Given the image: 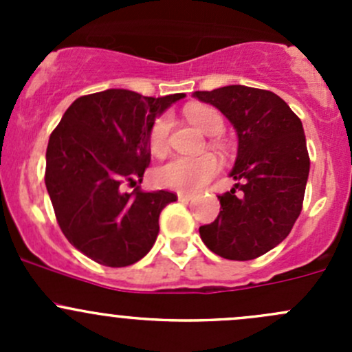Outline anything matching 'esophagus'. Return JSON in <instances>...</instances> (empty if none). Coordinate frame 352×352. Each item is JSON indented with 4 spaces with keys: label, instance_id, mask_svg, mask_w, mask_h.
Instances as JSON below:
<instances>
[{
    "label": "esophagus",
    "instance_id": "34e87169",
    "mask_svg": "<svg viewBox=\"0 0 352 352\" xmlns=\"http://www.w3.org/2000/svg\"><path fill=\"white\" fill-rule=\"evenodd\" d=\"M177 197H179V201H182V202H189V201H192V199H194V194H190V192H177Z\"/></svg>",
    "mask_w": 352,
    "mask_h": 352
}]
</instances>
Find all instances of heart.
I'll list each match as a JSON object with an SVG mask.
<instances>
[{
  "mask_svg": "<svg viewBox=\"0 0 352 352\" xmlns=\"http://www.w3.org/2000/svg\"><path fill=\"white\" fill-rule=\"evenodd\" d=\"M190 122L208 136H216L223 131L225 122L218 110L211 107H190L187 110ZM172 129V119L162 116L156 119L150 133V150L155 155H163L168 146V134ZM219 170V160L214 155H201L194 158L177 156L160 166L155 179L160 186L177 189L180 192H194L212 179Z\"/></svg>",
  "mask_w": 352,
  "mask_h": 352,
  "instance_id": "obj_1",
  "label": "heart"
}]
</instances>
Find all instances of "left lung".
Returning <instances> with one entry per match:
<instances>
[{"label": "left lung", "instance_id": "obj_1", "mask_svg": "<svg viewBox=\"0 0 352 352\" xmlns=\"http://www.w3.org/2000/svg\"><path fill=\"white\" fill-rule=\"evenodd\" d=\"M192 97L218 109L239 136L230 172L239 184L218 196L221 211L199 228L201 240L230 261L261 257L289 235L303 206L310 158L301 120L281 97L245 85Z\"/></svg>", "mask_w": 352, "mask_h": 352}]
</instances>
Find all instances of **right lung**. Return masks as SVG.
I'll return each mask as SVG.
<instances>
[{
	"instance_id": "obj_1",
	"label": "right lung",
	"mask_w": 352,
	"mask_h": 352,
	"mask_svg": "<svg viewBox=\"0 0 352 352\" xmlns=\"http://www.w3.org/2000/svg\"><path fill=\"white\" fill-rule=\"evenodd\" d=\"M184 97H143L120 88L85 95L52 131L45 187L65 236L91 261L126 267L155 245L160 212L177 196L124 187L143 180L155 119Z\"/></svg>"
}]
</instances>
